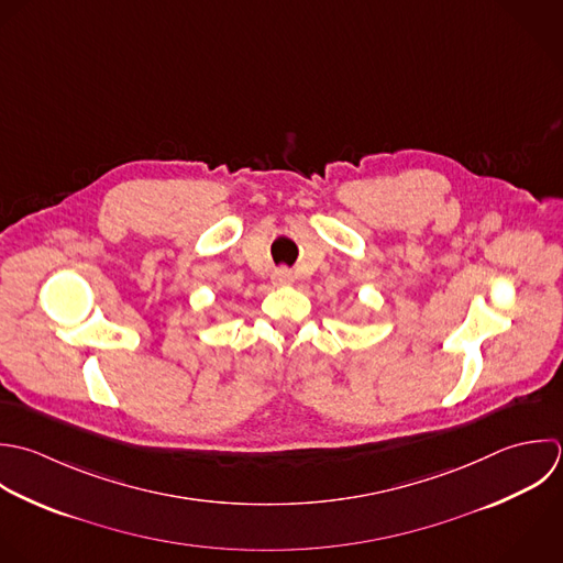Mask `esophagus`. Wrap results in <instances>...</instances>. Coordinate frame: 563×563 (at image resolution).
Here are the masks:
<instances>
[{"label":"esophagus","instance_id":"esophagus-1","mask_svg":"<svg viewBox=\"0 0 563 563\" xmlns=\"http://www.w3.org/2000/svg\"><path fill=\"white\" fill-rule=\"evenodd\" d=\"M272 283H274V285H278V287H283V285H291V283H294V274H291V269H287V267H278V269H274V274H272Z\"/></svg>","mask_w":563,"mask_h":563}]
</instances>
